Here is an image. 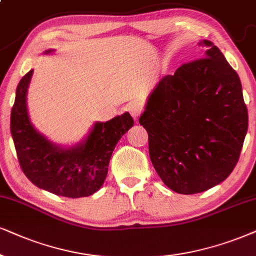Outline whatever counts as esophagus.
I'll list each match as a JSON object with an SVG mask.
<instances>
[{"label":"esophagus","mask_w":256,"mask_h":256,"mask_svg":"<svg viewBox=\"0 0 256 256\" xmlns=\"http://www.w3.org/2000/svg\"><path fill=\"white\" fill-rule=\"evenodd\" d=\"M128 111L130 112V114L134 117V119H137L139 117V114H140L142 112V106L139 102H132L130 104L128 105Z\"/></svg>","instance_id":"34e87169"}]
</instances>
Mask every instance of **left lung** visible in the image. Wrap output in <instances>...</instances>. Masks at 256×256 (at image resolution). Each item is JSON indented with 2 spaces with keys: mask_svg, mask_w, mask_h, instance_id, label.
Segmentation results:
<instances>
[{
  "mask_svg": "<svg viewBox=\"0 0 256 256\" xmlns=\"http://www.w3.org/2000/svg\"><path fill=\"white\" fill-rule=\"evenodd\" d=\"M204 58L160 80L139 117L154 170L174 192L190 195L223 182L238 163L248 112L238 73L209 40Z\"/></svg>",
  "mask_w": 256,
  "mask_h": 256,
  "instance_id": "8db88e82",
  "label": "left lung"
}]
</instances>
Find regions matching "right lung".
Returning <instances> with one entry per match:
<instances>
[{
	"instance_id": "add662e5",
	"label": "right lung",
	"mask_w": 256,
	"mask_h": 256,
	"mask_svg": "<svg viewBox=\"0 0 256 256\" xmlns=\"http://www.w3.org/2000/svg\"><path fill=\"white\" fill-rule=\"evenodd\" d=\"M32 76L33 70L18 82L10 114L12 137L22 171L38 188L56 195L70 198L92 195L104 184L112 152L134 126V119L125 112L108 122H96L86 138L73 146L52 143L29 118L27 92Z\"/></svg>"
}]
</instances>
